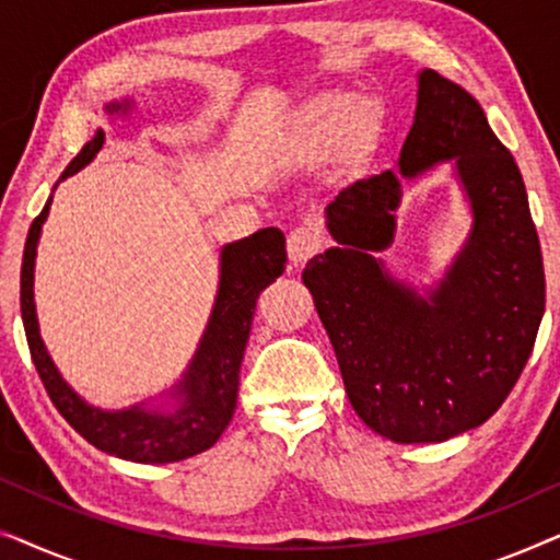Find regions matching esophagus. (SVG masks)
I'll return each mask as SVG.
<instances>
[{
	"mask_svg": "<svg viewBox=\"0 0 560 560\" xmlns=\"http://www.w3.org/2000/svg\"><path fill=\"white\" fill-rule=\"evenodd\" d=\"M326 236L316 224L305 221V224H298L295 229H290L288 234V255L295 265L308 262L313 255H318L324 249Z\"/></svg>",
	"mask_w": 560,
	"mask_h": 560,
	"instance_id": "obj_1",
	"label": "esophagus"
}]
</instances>
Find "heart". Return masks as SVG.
Returning <instances> with one entry per match:
<instances>
[{"label":"heart","instance_id":"b5f03b06","mask_svg":"<svg viewBox=\"0 0 560 560\" xmlns=\"http://www.w3.org/2000/svg\"><path fill=\"white\" fill-rule=\"evenodd\" d=\"M374 106L364 94H334L318 102L295 135V150L324 152L354 140L372 121Z\"/></svg>","mask_w":560,"mask_h":560}]
</instances>
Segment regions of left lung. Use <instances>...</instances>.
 I'll return each instance as SVG.
<instances>
[{"label": "left lung", "mask_w": 560, "mask_h": 560, "mask_svg": "<svg viewBox=\"0 0 560 560\" xmlns=\"http://www.w3.org/2000/svg\"><path fill=\"white\" fill-rule=\"evenodd\" d=\"M443 159L457 163L475 226L442 285L420 299L369 249L392 238L401 178ZM326 213L341 247L313 257L303 282L357 416L395 443H441L492 418L533 354L546 272L523 175L477 98L425 68L400 173L354 180Z\"/></svg>", "instance_id": "left-lung-1"}]
</instances>
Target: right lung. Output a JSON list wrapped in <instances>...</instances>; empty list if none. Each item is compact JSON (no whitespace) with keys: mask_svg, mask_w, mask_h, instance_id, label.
Instances as JSON below:
<instances>
[{"mask_svg":"<svg viewBox=\"0 0 560 560\" xmlns=\"http://www.w3.org/2000/svg\"><path fill=\"white\" fill-rule=\"evenodd\" d=\"M127 106L129 102L109 104L106 109L114 114L127 109ZM102 144L104 132L98 129L94 140L83 144L79 155L68 163L60 180L89 165L102 150ZM48 209L50 201L30 224L20 272V308L30 357H33L35 370L40 374L52 405L68 420V425L75 433H81L91 446L104 451V454L127 458V462L171 464L211 448L234 416L244 347L249 339L257 298L285 270V236L280 229H259L247 240L226 244L221 249L217 303H213L209 326H206L203 339L198 343L194 362L173 389L178 397L173 410H144L137 405L132 410L104 412L91 408L66 385L43 347L40 331H37L33 267L37 236H40Z\"/></svg>","mask_w":560,"mask_h":560,"instance_id":"add662e5","label":"right lung"}]
</instances>
